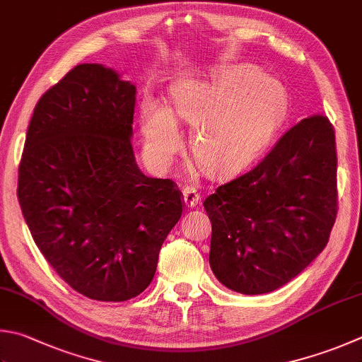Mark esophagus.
I'll return each instance as SVG.
<instances>
[{
    "instance_id": "esophagus-1",
    "label": "esophagus",
    "mask_w": 362,
    "mask_h": 362,
    "mask_svg": "<svg viewBox=\"0 0 362 362\" xmlns=\"http://www.w3.org/2000/svg\"><path fill=\"white\" fill-rule=\"evenodd\" d=\"M182 202L187 208H194L200 203V195L197 192V189L192 186H187L182 189Z\"/></svg>"
}]
</instances>
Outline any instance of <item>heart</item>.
<instances>
[{"label": "heart", "instance_id": "b5f03b06", "mask_svg": "<svg viewBox=\"0 0 362 362\" xmlns=\"http://www.w3.org/2000/svg\"><path fill=\"white\" fill-rule=\"evenodd\" d=\"M170 108L156 99L141 105L148 153L167 162L181 146L178 119L197 126L192 154L204 173L223 176L249 165L268 148L288 113L277 78L250 64H227L200 80H176Z\"/></svg>", "mask_w": 362, "mask_h": 362}]
</instances>
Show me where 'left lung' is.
<instances>
[{
	"instance_id": "obj_1",
	"label": "left lung",
	"mask_w": 362,
	"mask_h": 362,
	"mask_svg": "<svg viewBox=\"0 0 362 362\" xmlns=\"http://www.w3.org/2000/svg\"><path fill=\"white\" fill-rule=\"evenodd\" d=\"M336 137L313 115L269 154L204 200L213 235L209 266L243 295L274 291L308 268L329 240L337 214Z\"/></svg>"
}]
</instances>
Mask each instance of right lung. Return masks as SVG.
I'll return each instance as SVG.
<instances>
[{"instance_id": "obj_1", "label": "right lung", "mask_w": 362, "mask_h": 362, "mask_svg": "<svg viewBox=\"0 0 362 362\" xmlns=\"http://www.w3.org/2000/svg\"><path fill=\"white\" fill-rule=\"evenodd\" d=\"M137 86L102 64H78L39 99L18 167V203L34 243L86 298L119 303L151 284L182 213L172 180L135 162Z\"/></svg>"}]
</instances>
